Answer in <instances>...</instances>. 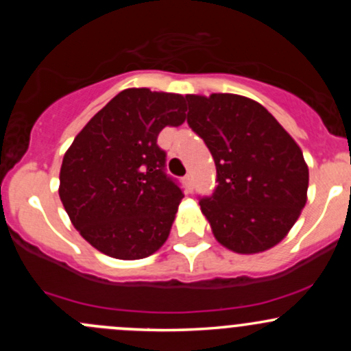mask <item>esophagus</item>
Masks as SVG:
<instances>
[{"label": "esophagus", "mask_w": 351, "mask_h": 351, "mask_svg": "<svg viewBox=\"0 0 351 351\" xmlns=\"http://www.w3.org/2000/svg\"><path fill=\"white\" fill-rule=\"evenodd\" d=\"M183 183H185V186H186V189H189V190L192 189V175H190V173L185 176V178H183Z\"/></svg>", "instance_id": "obj_1"}]
</instances>
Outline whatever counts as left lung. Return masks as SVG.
Returning <instances> with one entry per match:
<instances>
[{
    "instance_id": "obj_1",
    "label": "left lung",
    "mask_w": 351,
    "mask_h": 351,
    "mask_svg": "<svg viewBox=\"0 0 351 351\" xmlns=\"http://www.w3.org/2000/svg\"><path fill=\"white\" fill-rule=\"evenodd\" d=\"M189 125L205 141L217 186L202 198L212 234L239 254L263 253L289 234L307 202L302 149L263 105L234 93L186 95Z\"/></svg>"
}]
</instances>
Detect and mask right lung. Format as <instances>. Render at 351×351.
I'll list each match as a JSON object with an SVG mask.
<instances>
[{"label":"right lung","mask_w":351,"mask_h":351,"mask_svg":"<svg viewBox=\"0 0 351 351\" xmlns=\"http://www.w3.org/2000/svg\"><path fill=\"white\" fill-rule=\"evenodd\" d=\"M185 97L127 88L91 117L62 158L59 197L95 250L141 260L168 239L183 193L156 144L186 119Z\"/></svg>","instance_id":"obj_1"}]
</instances>
